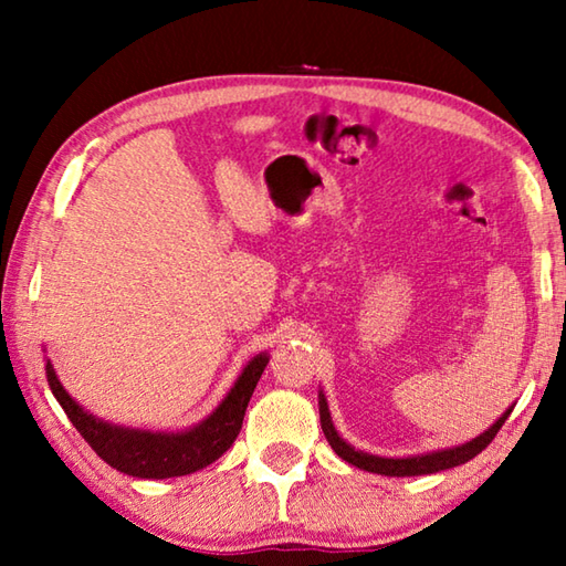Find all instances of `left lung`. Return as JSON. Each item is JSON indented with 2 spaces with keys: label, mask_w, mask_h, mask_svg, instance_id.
<instances>
[{
  "label": "left lung",
  "mask_w": 566,
  "mask_h": 566,
  "mask_svg": "<svg viewBox=\"0 0 566 566\" xmlns=\"http://www.w3.org/2000/svg\"><path fill=\"white\" fill-rule=\"evenodd\" d=\"M512 409H506L504 415L494 421V424L486 429L484 434H479L472 442H467L462 447H452V449H439V452H429V454H417V457H377V454H367L361 449H354L352 444L344 442V439L337 434V429L332 424L329 417V407L327 399L319 391V419H322V432L327 437V442L332 444L334 452H337L344 462H349L354 467L364 469V472H375V474H385V476H419V474H434L442 472V469H452L474 459L482 449H486V444L492 442L500 432L504 419L510 417Z\"/></svg>",
  "instance_id": "left-lung-1"
}]
</instances>
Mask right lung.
Segmentation results:
<instances>
[{
	"mask_svg": "<svg viewBox=\"0 0 566 566\" xmlns=\"http://www.w3.org/2000/svg\"><path fill=\"white\" fill-rule=\"evenodd\" d=\"M266 361H270V357L264 352L256 354L242 369L234 387L229 389V395L212 415L205 421H199L197 427L169 434L117 427L84 411L70 397V391L62 387V381L56 379L50 361H46V381H50L52 395L66 411V417L76 427V432L87 439V444L104 462L129 476L167 479L185 476L197 472V469H205L207 464L217 462L234 444L239 429H242L247 405L252 399V391L262 377Z\"/></svg>",
	"mask_w": 566,
	"mask_h": 566,
	"instance_id": "1",
	"label": "right lung"
}]
</instances>
